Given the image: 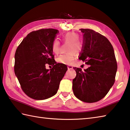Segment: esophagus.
Here are the masks:
<instances>
[{"label": "esophagus", "mask_w": 130, "mask_h": 130, "mask_svg": "<svg viewBox=\"0 0 130 130\" xmlns=\"http://www.w3.org/2000/svg\"><path fill=\"white\" fill-rule=\"evenodd\" d=\"M67 67H68V69H69H69H73V68L72 65H68Z\"/></svg>", "instance_id": "esophagus-1"}]
</instances>
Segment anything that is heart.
Instances as JSON below:
<instances>
[{
  "label": "heart",
  "instance_id": "obj_1",
  "mask_svg": "<svg viewBox=\"0 0 130 130\" xmlns=\"http://www.w3.org/2000/svg\"><path fill=\"white\" fill-rule=\"evenodd\" d=\"M79 35L74 33H68L62 36L63 42H68L67 53L62 54L56 58V62L65 65H70L75 57V52L81 51L83 47L82 41L78 39ZM52 51L55 54H58L60 51V42L55 39L52 44Z\"/></svg>",
  "mask_w": 130,
  "mask_h": 130
}]
</instances>
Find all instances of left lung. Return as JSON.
<instances>
[{
	"label": "left lung",
	"instance_id": "left-lung-1",
	"mask_svg": "<svg viewBox=\"0 0 130 130\" xmlns=\"http://www.w3.org/2000/svg\"><path fill=\"white\" fill-rule=\"evenodd\" d=\"M81 30L84 45L79 59L89 67L84 72L73 68L76 77L73 80V91L84 102H96L104 98L114 85L117 62L112 45L105 36L92 29Z\"/></svg>",
	"mask_w": 130,
	"mask_h": 130
}]
</instances>
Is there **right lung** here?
I'll use <instances>...</instances> for the list:
<instances>
[{"label": "right lung", "mask_w": 130, "mask_h": 130, "mask_svg": "<svg viewBox=\"0 0 130 130\" xmlns=\"http://www.w3.org/2000/svg\"><path fill=\"white\" fill-rule=\"evenodd\" d=\"M57 32L52 28L32 31L16 49L15 75L22 90L34 100H46L55 95L67 71L66 65L56 62L52 51ZM46 64L53 66V68L46 70Z\"/></svg>", "instance_id": "1"}]
</instances>
